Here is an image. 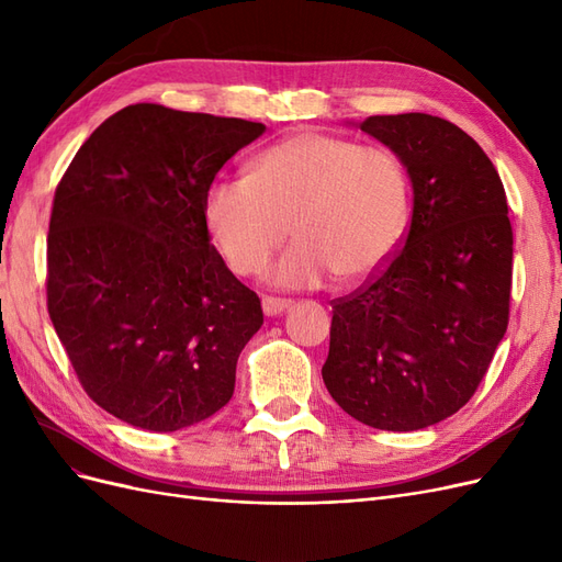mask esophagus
Segmentation results:
<instances>
[{
  "mask_svg": "<svg viewBox=\"0 0 562 562\" xmlns=\"http://www.w3.org/2000/svg\"><path fill=\"white\" fill-rule=\"evenodd\" d=\"M293 307L291 300H277V297H262V312L267 316H279Z\"/></svg>",
  "mask_w": 562,
  "mask_h": 562,
  "instance_id": "34e87169",
  "label": "esophagus"
}]
</instances>
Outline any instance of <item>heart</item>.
<instances>
[{
    "mask_svg": "<svg viewBox=\"0 0 562 562\" xmlns=\"http://www.w3.org/2000/svg\"><path fill=\"white\" fill-rule=\"evenodd\" d=\"M411 211L398 155L314 131L271 145L250 176L217 180L203 199L211 239L241 277L260 274L293 225L297 244L269 269V283L285 291L335 274L372 279L398 250Z\"/></svg>",
    "mask_w": 562,
    "mask_h": 562,
    "instance_id": "obj_1",
    "label": "heart"
}]
</instances>
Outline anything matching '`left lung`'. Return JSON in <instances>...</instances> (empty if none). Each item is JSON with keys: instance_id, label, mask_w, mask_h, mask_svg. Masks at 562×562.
Masks as SVG:
<instances>
[{"instance_id": "obj_1", "label": "left lung", "mask_w": 562, "mask_h": 562, "mask_svg": "<svg viewBox=\"0 0 562 562\" xmlns=\"http://www.w3.org/2000/svg\"><path fill=\"white\" fill-rule=\"evenodd\" d=\"M359 126L405 164L413 220L380 277L333 302L321 375L353 419L417 431L485 378L508 326L514 232L497 168L462 128L422 112Z\"/></svg>"}]
</instances>
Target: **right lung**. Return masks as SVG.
I'll return each instance as SVG.
<instances>
[{"label": "right lung", "instance_id": "obj_1", "mask_svg": "<svg viewBox=\"0 0 562 562\" xmlns=\"http://www.w3.org/2000/svg\"><path fill=\"white\" fill-rule=\"evenodd\" d=\"M262 133L246 119L128 105L56 187L48 316L83 391L133 427H192L234 394L262 307L211 244L203 199Z\"/></svg>", "mask_w": 562, "mask_h": 562}]
</instances>
